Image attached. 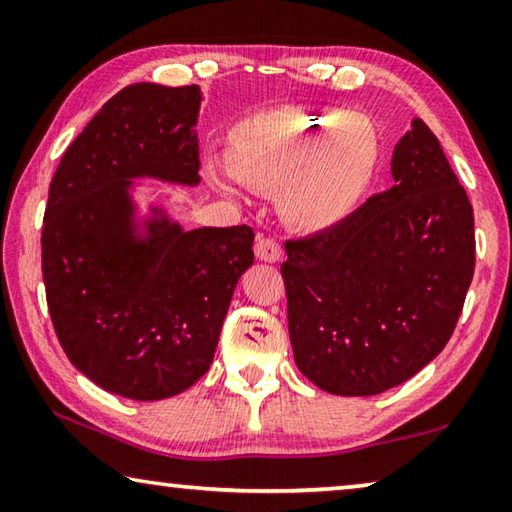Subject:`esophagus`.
<instances>
[{
	"label": "esophagus",
	"mask_w": 512,
	"mask_h": 512,
	"mask_svg": "<svg viewBox=\"0 0 512 512\" xmlns=\"http://www.w3.org/2000/svg\"><path fill=\"white\" fill-rule=\"evenodd\" d=\"M255 255H257V259H262V262L273 264V262H280V259H282V248L275 239L259 237L257 244H255Z\"/></svg>",
	"instance_id": "1"
}]
</instances>
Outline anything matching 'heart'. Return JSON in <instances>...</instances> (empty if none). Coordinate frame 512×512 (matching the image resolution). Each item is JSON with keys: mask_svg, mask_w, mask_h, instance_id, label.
Returning <instances> with one entry per match:
<instances>
[{"mask_svg": "<svg viewBox=\"0 0 512 512\" xmlns=\"http://www.w3.org/2000/svg\"><path fill=\"white\" fill-rule=\"evenodd\" d=\"M377 160L368 131L327 112L282 106L250 124L235 169L248 185L275 187L300 166L282 192V214L293 228L323 232L357 210Z\"/></svg>", "mask_w": 512, "mask_h": 512, "instance_id": "1", "label": "heart"}]
</instances>
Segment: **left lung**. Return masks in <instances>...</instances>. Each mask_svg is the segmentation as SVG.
<instances>
[{
    "label": "left lung",
    "instance_id": "8db88e82",
    "mask_svg": "<svg viewBox=\"0 0 512 512\" xmlns=\"http://www.w3.org/2000/svg\"><path fill=\"white\" fill-rule=\"evenodd\" d=\"M391 173L343 223L284 246L293 357L332 395H379L436 359L474 275L472 205L422 119Z\"/></svg>",
    "mask_w": 512,
    "mask_h": 512
}]
</instances>
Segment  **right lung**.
<instances>
[{
  "mask_svg": "<svg viewBox=\"0 0 512 512\" xmlns=\"http://www.w3.org/2000/svg\"><path fill=\"white\" fill-rule=\"evenodd\" d=\"M198 85L135 83L69 144L51 178L42 280L67 359L128 400L187 391L214 359L253 228L185 230L142 183L198 187Z\"/></svg>",
  "mask_w": 512,
  "mask_h": 512,
  "instance_id": "right-lung-1",
  "label": "right lung"
}]
</instances>
